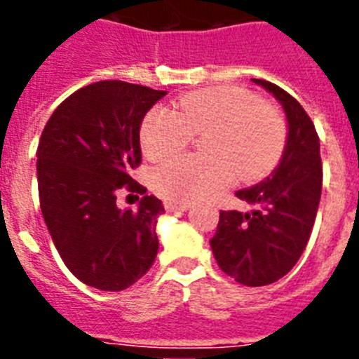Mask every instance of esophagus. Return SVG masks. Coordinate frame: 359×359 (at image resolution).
<instances>
[{
  "mask_svg": "<svg viewBox=\"0 0 359 359\" xmlns=\"http://www.w3.org/2000/svg\"><path fill=\"white\" fill-rule=\"evenodd\" d=\"M167 210L169 212H176V210H189L190 208V203L189 201H183V203H177V201H169L167 205Z\"/></svg>",
  "mask_w": 359,
  "mask_h": 359,
  "instance_id": "obj_1",
  "label": "esophagus"
}]
</instances>
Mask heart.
Instances as JSON below:
<instances>
[{
    "instance_id": "b5f03b06",
    "label": "heart",
    "mask_w": 359,
    "mask_h": 359,
    "mask_svg": "<svg viewBox=\"0 0 359 359\" xmlns=\"http://www.w3.org/2000/svg\"><path fill=\"white\" fill-rule=\"evenodd\" d=\"M201 133L203 154L174 158L154 170L158 194L177 203L198 201L217 194L236 172L257 180L278 163L287 138L277 107L241 88L217 86L183 95L174 111H149L140 128L142 149L151 160H163Z\"/></svg>"
}]
</instances>
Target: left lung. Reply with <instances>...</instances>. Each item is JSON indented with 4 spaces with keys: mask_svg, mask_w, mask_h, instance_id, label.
Instances as JSON below:
<instances>
[{
    "mask_svg": "<svg viewBox=\"0 0 359 359\" xmlns=\"http://www.w3.org/2000/svg\"><path fill=\"white\" fill-rule=\"evenodd\" d=\"M273 95L287 118V142L271 176L236 196L252 212L223 210L210 239L219 268L244 286H268L290 273L306 250L322 194V160L315 123L287 91L252 79Z\"/></svg>",
    "mask_w": 359,
    "mask_h": 359,
    "instance_id": "8db88e82",
    "label": "left lung"
}]
</instances>
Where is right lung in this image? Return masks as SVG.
<instances>
[{"mask_svg":"<svg viewBox=\"0 0 359 359\" xmlns=\"http://www.w3.org/2000/svg\"><path fill=\"white\" fill-rule=\"evenodd\" d=\"M165 91L123 81L84 86L57 106L37 145L44 223L66 268L102 291L140 280L158 253L154 196L120 210L116 194H145L131 170L142 161L140 126Z\"/></svg>","mask_w":359,"mask_h":359,"instance_id":"obj_1","label":"right lung"}]
</instances>
